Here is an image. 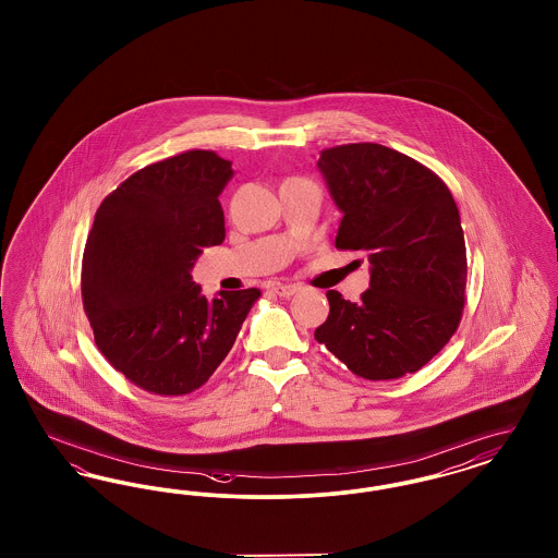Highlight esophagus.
Returning <instances> with one entry per match:
<instances>
[{"label": "esophagus", "mask_w": 558, "mask_h": 558, "mask_svg": "<svg viewBox=\"0 0 558 558\" xmlns=\"http://www.w3.org/2000/svg\"><path fill=\"white\" fill-rule=\"evenodd\" d=\"M296 291H299V287H294V284H274L271 287V292H276L278 296H292Z\"/></svg>", "instance_id": "obj_1"}]
</instances>
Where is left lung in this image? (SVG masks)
<instances>
[{"label":"left lung","mask_w":558,"mask_h":558,"mask_svg":"<svg viewBox=\"0 0 558 558\" xmlns=\"http://www.w3.org/2000/svg\"><path fill=\"white\" fill-rule=\"evenodd\" d=\"M318 169L343 213L335 244L368 255L371 289L357 303L326 292L316 341L368 380L421 371L464 307L466 246L450 190L418 160L371 142L324 150Z\"/></svg>","instance_id":"obj_1"}]
</instances>
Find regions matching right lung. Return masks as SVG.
<instances>
[{"mask_svg":"<svg viewBox=\"0 0 558 558\" xmlns=\"http://www.w3.org/2000/svg\"><path fill=\"white\" fill-rule=\"evenodd\" d=\"M230 160L211 150L153 162L102 201L81 269L83 307L102 355L133 385L186 396L209 380L239 337L259 289L192 282L203 248L226 239L219 194Z\"/></svg>","mask_w":558,"mask_h":558,"instance_id":"add662e5","label":"right lung"}]
</instances>
